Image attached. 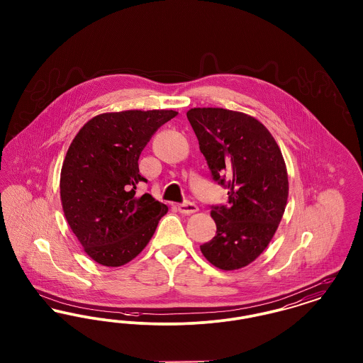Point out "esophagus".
<instances>
[{"instance_id": "1", "label": "esophagus", "mask_w": 363, "mask_h": 363, "mask_svg": "<svg viewBox=\"0 0 363 363\" xmlns=\"http://www.w3.org/2000/svg\"><path fill=\"white\" fill-rule=\"evenodd\" d=\"M178 211L181 213H185V215H191V213L199 211V207L194 203H191V201H184L182 204L178 206Z\"/></svg>"}]
</instances>
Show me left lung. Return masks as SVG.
I'll list each match as a JSON object with an SVG mask.
<instances>
[{
  "label": "left lung",
  "instance_id": "obj_1",
  "mask_svg": "<svg viewBox=\"0 0 363 363\" xmlns=\"http://www.w3.org/2000/svg\"><path fill=\"white\" fill-rule=\"evenodd\" d=\"M213 181L228 189L225 206H212L216 235L200 246L215 267L233 271L259 257L272 240L289 197L280 148L256 118L225 108L186 113Z\"/></svg>",
  "mask_w": 363,
  "mask_h": 363
}]
</instances>
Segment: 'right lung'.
I'll list each match as a JSON object with an SVG mask.
<instances>
[{"instance_id": "right-lung-1", "label": "right lung", "mask_w": 363, "mask_h": 363, "mask_svg": "<svg viewBox=\"0 0 363 363\" xmlns=\"http://www.w3.org/2000/svg\"><path fill=\"white\" fill-rule=\"evenodd\" d=\"M178 113L128 110L86 122L65 156L60 191L65 218L86 255L120 267L147 246L167 206L136 186L147 179L138 157L156 130Z\"/></svg>"}]
</instances>
